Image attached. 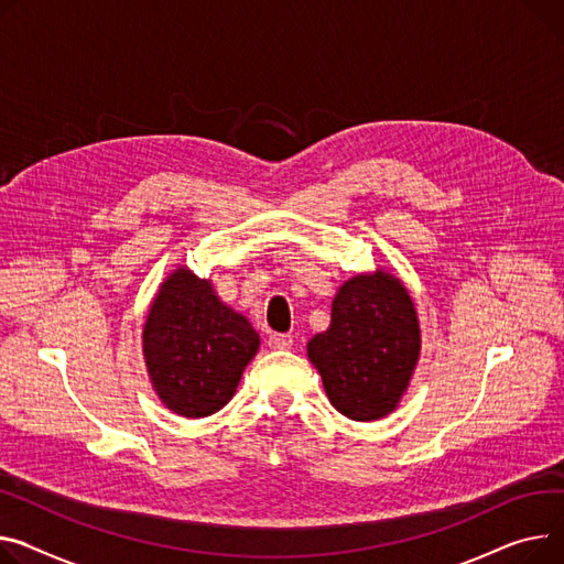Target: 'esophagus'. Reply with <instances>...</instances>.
I'll use <instances>...</instances> for the list:
<instances>
[{
    "label": "esophagus",
    "mask_w": 564,
    "mask_h": 564,
    "mask_svg": "<svg viewBox=\"0 0 564 564\" xmlns=\"http://www.w3.org/2000/svg\"><path fill=\"white\" fill-rule=\"evenodd\" d=\"M268 345H270L272 349H281V351H288V349H292L294 340H292V335H285V333H274V335H270Z\"/></svg>",
    "instance_id": "obj_1"
}]
</instances>
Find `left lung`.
<instances>
[{
  "label": "left lung",
  "mask_w": 564,
  "mask_h": 564,
  "mask_svg": "<svg viewBox=\"0 0 564 564\" xmlns=\"http://www.w3.org/2000/svg\"><path fill=\"white\" fill-rule=\"evenodd\" d=\"M330 405L354 422L394 412L422 354L415 302L386 270L362 272L337 288L330 324L308 343Z\"/></svg>",
  "instance_id": "obj_1"
}]
</instances>
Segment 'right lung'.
Listing matches in <instances>:
<instances>
[{
	"mask_svg": "<svg viewBox=\"0 0 564 564\" xmlns=\"http://www.w3.org/2000/svg\"><path fill=\"white\" fill-rule=\"evenodd\" d=\"M258 347L251 322L185 265L159 285L142 328L149 381L161 403L187 420L208 417L234 399Z\"/></svg>",
	"mask_w": 564,
	"mask_h": 564,
	"instance_id": "1",
	"label": "right lung"
}]
</instances>
